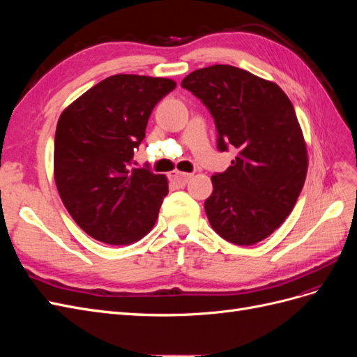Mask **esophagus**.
Listing matches in <instances>:
<instances>
[{"instance_id":"esophagus-1","label":"esophagus","mask_w":357,"mask_h":357,"mask_svg":"<svg viewBox=\"0 0 357 357\" xmlns=\"http://www.w3.org/2000/svg\"><path fill=\"white\" fill-rule=\"evenodd\" d=\"M190 177L192 174H189V172H180V171H172L169 174V180L177 186H185Z\"/></svg>"}]
</instances>
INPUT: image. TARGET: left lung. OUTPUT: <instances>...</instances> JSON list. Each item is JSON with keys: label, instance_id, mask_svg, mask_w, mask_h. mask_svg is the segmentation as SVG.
Listing matches in <instances>:
<instances>
[{"label": "left lung", "instance_id": "8db88e82", "mask_svg": "<svg viewBox=\"0 0 357 357\" xmlns=\"http://www.w3.org/2000/svg\"><path fill=\"white\" fill-rule=\"evenodd\" d=\"M181 86L214 117L220 152L238 150L231 167L211 177L204 202L211 228L238 245L268 238L294 210L307 177L294 105L274 82L223 63L190 73Z\"/></svg>", "mask_w": 357, "mask_h": 357}]
</instances>
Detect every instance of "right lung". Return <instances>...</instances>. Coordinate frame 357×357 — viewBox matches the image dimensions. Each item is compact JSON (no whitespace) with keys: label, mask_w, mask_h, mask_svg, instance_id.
I'll list each match as a JSON object with an SVG mask.
<instances>
[{"label":"right lung","mask_w":357,"mask_h":357,"mask_svg":"<svg viewBox=\"0 0 357 357\" xmlns=\"http://www.w3.org/2000/svg\"><path fill=\"white\" fill-rule=\"evenodd\" d=\"M176 82L116 74L86 91L59 116L53 172L74 222L105 244L128 245L150 232L168 180L132 168L155 105Z\"/></svg>","instance_id":"add662e5"}]
</instances>
